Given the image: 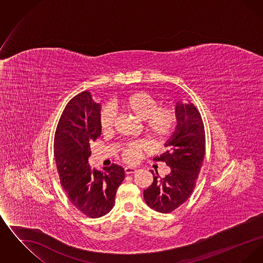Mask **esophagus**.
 Returning a JSON list of instances; mask_svg holds the SVG:
<instances>
[{
    "instance_id": "34e87169",
    "label": "esophagus",
    "mask_w": 263,
    "mask_h": 263,
    "mask_svg": "<svg viewBox=\"0 0 263 263\" xmlns=\"http://www.w3.org/2000/svg\"><path fill=\"white\" fill-rule=\"evenodd\" d=\"M124 171H125L126 175H132L137 172V170L135 167H130V166H126Z\"/></svg>"
}]
</instances>
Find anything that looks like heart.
Wrapping results in <instances>:
<instances>
[{"label": "heart", "instance_id": "heart-1", "mask_svg": "<svg viewBox=\"0 0 263 263\" xmlns=\"http://www.w3.org/2000/svg\"><path fill=\"white\" fill-rule=\"evenodd\" d=\"M117 106L123 112L133 116L141 122L143 133L154 143H163L175 132L177 117L171 106H159V101L150 95L137 91L133 92L117 102ZM114 116L107 109L100 112V125L102 132L112 128ZM146 149L143 143L127 145L122 152L126 162L135 163L141 153Z\"/></svg>", "mask_w": 263, "mask_h": 263}]
</instances>
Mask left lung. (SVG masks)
I'll use <instances>...</instances> for the list:
<instances>
[{"label": "left lung", "instance_id": "obj_1", "mask_svg": "<svg viewBox=\"0 0 263 263\" xmlns=\"http://www.w3.org/2000/svg\"><path fill=\"white\" fill-rule=\"evenodd\" d=\"M177 125L164 147L166 151L154 161L163 162L171 173L154 176L152 185L144 190L147 205L157 212L171 213L190 197L196 185L205 156V131L200 113L193 103L176 102Z\"/></svg>", "mask_w": 263, "mask_h": 263}]
</instances>
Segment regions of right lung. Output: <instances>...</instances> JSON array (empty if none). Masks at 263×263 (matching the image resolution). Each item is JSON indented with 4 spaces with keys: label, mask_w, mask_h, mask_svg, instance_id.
<instances>
[{
    "label": "right lung",
    "mask_w": 263,
    "mask_h": 263,
    "mask_svg": "<svg viewBox=\"0 0 263 263\" xmlns=\"http://www.w3.org/2000/svg\"><path fill=\"white\" fill-rule=\"evenodd\" d=\"M100 116V103L89 91H83L66 105L54 137L60 182L71 203L89 218H100L112 209L125 177L124 168L115 163L104 172L90 170V145L101 134Z\"/></svg>",
    "instance_id": "1"
}]
</instances>
